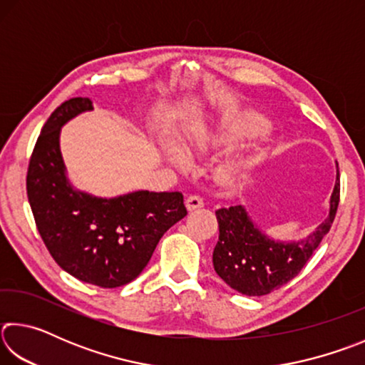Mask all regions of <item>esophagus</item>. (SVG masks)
I'll return each mask as SVG.
<instances>
[{
    "mask_svg": "<svg viewBox=\"0 0 365 365\" xmlns=\"http://www.w3.org/2000/svg\"><path fill=\"white\" fill-rule=\"evenodd\" d=\"M185 206H187L188 211H195V209L205 206V201H202V197L200 195H190L187 197V201H185Z\"/></svg>",
    "mask_w": 365,
    "mask_h": 365,
    "instance_id": "1",
    "label": "esophagus"
}]
</instances>
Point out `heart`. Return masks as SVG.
Segmentation results:
<instances>
[{
    "label": "heart",
    "instance_id": "b5f03b06",
    "mask_svg": "<svg viewBox=\"0 0 365 365\" xmlns=\"http://www.w3.org/2000/svg\"><path fill=\"white\" fill-rule=\"evenodd\" d=\"M269 123L265 122L261 115L252 114V113H243L235 115L233 119L227 120L224 125V130L215 133L212 130H207V128H202V130H197L196 133L191 135V137L185 141L183 148L188 154H205L207 151L214 150L220 145L227 143V141H237L243 138H252L257 137V135H262L267 132ZM164 153L172 164L180 165L185 168L187 165V158L185 154L177 150L175 146L165 145Z\"/></svg>",
    "mask_w": 365,
    "mask_h": 365
}]
</instances>
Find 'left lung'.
Masks as SVG:
<instances>
[{"label":"left lung","instance_id":"1","mask_svg":"<svg viewBox=\"0 0 365 365\" xmlns=\"http://www.w3.org/2000/svg\"><path fill=\"white\" fill-rule=\"evenodd\" d=\"M338 168V164H336ZM339 172L330 197V212L316 232L301 242L270 240L255 225L243 206L215 211L219 242L214 248V270L228 287L246 296L269 294L293 280L329 233L339 202Z\"/></svg>","mask_w":365,"mask_h":365}]
</instances>
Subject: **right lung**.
<instances>
[{
    "label": "right lung",
    "instance_id": "right-lung-1",
    "mask_svg": "<svg viewBox=\"0 0 365 365\" xmlns=\"http://www.w3.org/2000/svg\"><path fill=\"white\" fill-rule=\"evenodd\" d=\"M91 109L90 98H72L49 115L30 156L27 196L59 267L85 283L117 288L137 279L187 207L180 191L141 190L106 200L72 188L59 150L61 127Z\"/></svg>",
    "mask_w": 365,
    "mask_h": 365
}]
</instances>
